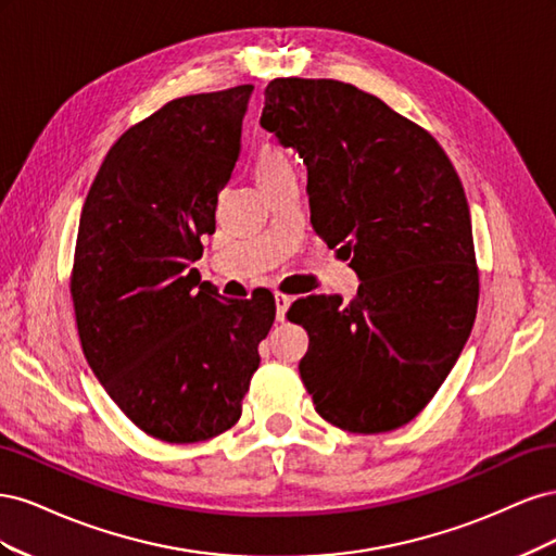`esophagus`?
Here are the masks:
<instances>
[{"instance_id": "1", "label": "esophagus", "mask_w": 556, "mask_h": 556, "mask_svg": "<svg viewBox=\"0 0 556 556\" xmlns=\"http://www.w3.org/2000/svg\"><path fill=\"white\" fill-rule=\"evenodd\" d=\"M290 304H292V299L288 296V294H282V292H276V317L280 319H285V315H288V308H290Z\"/></svg>"}]
</instances>
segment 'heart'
Instances as JSON below:
<instances>
[{
	"instance_id": "heart-1",
	"label": "heart",
	"mask_w": 556,
	"mask_h": 556,
	"mask_svg": "<svg viewBox=\"0 0 556 556\" xmlns=\"http://www.w3.org/2000/svg\"><path fill=\"white\" fill-rule=\"evenodd\" d=\"M288 172H292V164H290L288 155H285L278 146L266 143V146H262L257 150V155H255V176H257L262 188H264L266 182H271V180H276L278 176L288 174Z\"/></svg>"
}]
</instances>
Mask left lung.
Segmentation results:
<instances>
[{
	"instance_id": "left-lung-1",
	"label": "left lung",
	"mask_w": 556,
	"mask_h": 556,
	"mask_svg": "<svg viewBox=\"0 0 556 556\" xmlns=\"http://www.w3.org/2000/svg\"><path fill=\"white\" fill-rule=\"evenodd\" d=\"M260 125L308 169L315 231L350 257L357 296L290 308L308 331L299 374L315 410L352 433L408 425L439 392L478 313L464 185L445 150L350 83L276 78Z\"/></svg>"
}]
</instances>
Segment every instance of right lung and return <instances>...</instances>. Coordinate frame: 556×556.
Here are the masks:
<instances>
[{
  "label": "right lung",
  "mask_w": 556,
  "mask_h": 556,
  "mask_svg": "<svg viewBox=\"0 0 556 556\" xmlns=\"http://www.w3.org/2000/svg\"><path fill=\"white\" fill-rule=\"evenodd\" d=\"M250 94L178 97L129 127L80 213L70 288L83 355L117 408L164 443L239 422L276 317L268 290L225 299L190 268L215 231Z\"/></svg>",
  "instance_id": "add662e5"
}]
</instances>
